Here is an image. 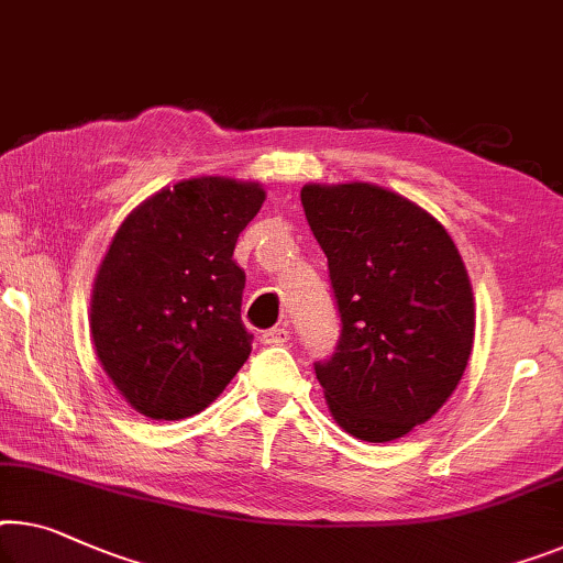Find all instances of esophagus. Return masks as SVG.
Returning a JSON list of instances; mask_svg holds the SVG:
<instances>
[{
  "label": "esophagus",
  "instance_id": "34e87169",
  "mask_svg": "<svg viewBox=\"0 0 563 563\" xmlns=\"http://www.w3.org/2000/svg\"><path fill=\"white\" fill-rule=\"evenodd\" d=\"M290 339V331L285 329V325H275V329H267L260 335V341L267 343V346H283L285 341Z\"/></svg>",
  "mask_w": 563,
  "mask_h": 563
}]
</instances>
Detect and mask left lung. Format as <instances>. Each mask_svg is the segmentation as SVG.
<instances>
[{
    "label": "left lung",
    "mask_w": 563,
    "mask_h": 563,
    "mask_svg": "<svg viewBox=\"0 0 563 563\" xmlns=\"http://www.w3.org/2000/svg\"><path fill=\"white\" fill-rule=\"evenodd\" d=\"M300 205L341 316L339 346L316 364L331 415L358 440L405 438L450 399L473 351L463 257L430 212L376 184H306Z\"/></svg>",
    "instance_id": "8db88e82"
}]
</instances>
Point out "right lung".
Segmentation results:
<instances>
[{"label":"right lung","mask_w":563,"mask_h":563,"mask_svg":"<svg viewBox=\"0 0 563 563\" xmlns=\"http://www.w3.org/2000/svg\"><path fill=\"white\" fill-rule=\"evenodd\" d=\"M265 189L197 176L125 217L98 267L90 335L129 405L184 419L220 397L253 351L240 318L245 273L232 253Z\"/></svg>","instance_id":"add662e5"}]
</instances>
